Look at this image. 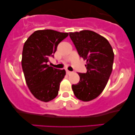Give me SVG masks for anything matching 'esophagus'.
<instances>
[{"label": "esophagus", "instance_id": "esophagus-1", "mask_svg": "<svg viewBox=\"0 0 135 135\" xmlns=\"http://www.w3.org/2000/svg\"><path fill=\"white\" fill-rule=\"evenodd\" d=\"M66 74H70V73H71V72H70V71L68 70H66Z\"/></svg>", "mask_w": 135, "mask_h": 135}]
</instances>
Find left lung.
Returning a JSON list of instances; mask_svg holds the SVG:
<instances>
[{
    "mask_svg": "<svg viewBox=\"0 0 135 135\" xmlns=\"http://www.w3.org/2000/svg\"><path fill=\"white\" fill-rule=\"evenodd\" d=\"M80 57L86 60V73H79L80 80L73 84L74 93L79 100L89 102L103 91L112 71L114 54L105 37L91 30L70 32Z\"/></svg>",
    "mask_w": 135,
    "mask_h": 135,
    "instance_id": "left-lung-1",
    "label": "left lung"
}]
</instances>
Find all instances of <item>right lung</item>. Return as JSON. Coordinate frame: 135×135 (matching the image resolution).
Masks as SVG:
<instances>
[{
  "label": "right lung",
  "mask_w": 135,
  "mask_h": 135,
  "mask_svg": "<svg viewBox=\"0 0 135 135\" xmlns=\"http://www.w3.org/2000/svg\"><path fill=\"white\" fill-rule=\"evenodd\" d=\"M68 35L69 33L52 30H37L23 46L21 65L26 83L32 94L41 101L49 102L58 95L65 70L49 66L47 63Z\"/></svg>",
  "instance_id": "obj_1"
}]
</instances>
